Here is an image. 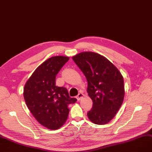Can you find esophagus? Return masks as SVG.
Wrapping results in <instances>:
<instances>
[{
	"mask_svg": "<svg viewBox=\"0 0 152 152\" xmlns=\"http://www.w3.org/2000/svg\"><path fill=\"white\" fill-rule=\"evenodd\" d=\"M83 96H84V94H82V93H79V94H78V95H77L76 98H77V99L79 101V100H80V99H81Z\"/></svg>",
	"mask_w": 152,
	"mask_h": 152,
	"instance_id": "34e87169",
	"label": "esophagus"
}]
</instances>
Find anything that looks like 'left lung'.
Wrapping results in <instances>:
<instances>
[{
  "label": "left lung",
  "instance_id": "obj_1",
  "mask_svg": "<svg viewBox=\"0 0 152 152\" xmlns=\"http://www.w3.org/2000/svg\"><path fill=\"white\" fill-rule=\"evenodd\" d=\"M72 58L87 79V91L93 101L92 108L87 113L89 120L96 125L107 124L123 103L122 75L109 60L95 53L84 52Z\"/></svg>",
  "mask_w": 152,
  "mask_h": 152
}]
</instances>
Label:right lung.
I'll list each match as a JSON object with an SVG mask.
<instances>
[{"label":"right lung","mask_w":152,"mask_h":152,"mask_svg":"<svg viewBox=\"0 0 152 152\" xmlns=\"http://www.w3.org/2000/svg\"><path fill=\"white\" fill-rule=\"evenodd\" d=\"M69 57L55 56L39 65L24 88L26 105L38 122L49 129H57L66 122L68 105L76 102L68 90L56 86V77Z\"/></svg>","instance_id":"1"}]
</instances>
